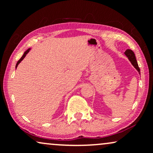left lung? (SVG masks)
Instances as JSON below:
<instances>
[{
	"mask_svg": "<svg viewBox=\"0 0 153 153\" xmlns=\"http://www.w3.org/2000/svg\"><path fill=\"white\" fill-rule=\"evenodd\" d=\"M124 53H125V55L127 57V59H129V61H130L131 64H132V65L136 69V70L138 71L139 74L140 75V69L139 66H138L137 62V60H136V57H135V55H134V52L130 49H127Z\"/></svg>",
	"mask_w": 153,
	"mask_h": 153,
	"instance_id": "1",
	"label": "left lung"
}]
</instances>
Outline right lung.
Segmentation results:
<instances>
[{"label":"right lung","instance_id":"right-lung-1","mask_svg":"<svg viewBox=\"0 0 153 153\" xmlns=\"http://www.w3.org/2000/svg\"><path fill=\"white\" fill-rule=\"evenodd\" d=\"M30 48H28V49H27V50H26V51L24 52V53H23V55L22 56V57H21V58L19 59V62H17V64H16V68H17V66H18V65H19V64H20V63H21V61H22V60H23V59H24V58H25V57H26V54H27V53H28V52H29V51H30Z\"/></svg>","mask_w":153,"mask_h":153}]
</instances>
